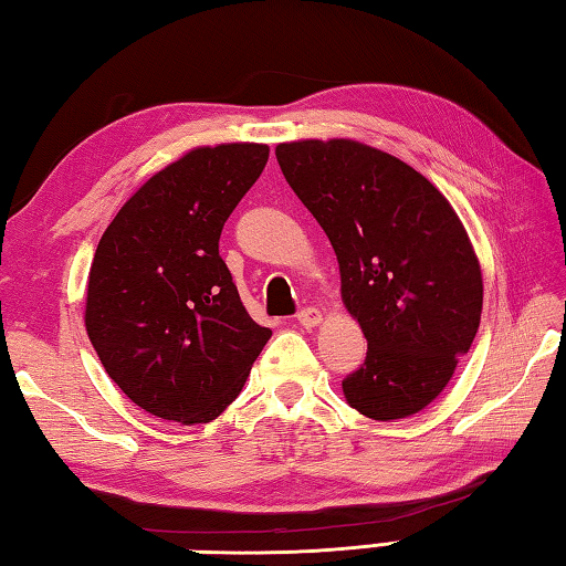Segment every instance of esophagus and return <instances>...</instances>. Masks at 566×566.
<instances>
[{"mask_svg":"<svg viewBox=\"0 0 566 566\" xmlns=\"http://www.w3.org/2000/svg\"><path fill=\"white\" fill-rule=\"evenodd\" d=\"M296 322H300L304 328H314L324 322V314L314 310V306H306L300 314H296Z\"/></svg>","mask_w":566,"mask_h":566,"instance_id":"1","label":"esophagus"}]
</instances>
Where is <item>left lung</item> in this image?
Listing matches in <instances>:
<instances>
[{
    "mask_svg": "<svg viewBox=\"0 0 566 566\" xmlns=\"http://www.w3.org/2000/svg\"><path fill=\"white\" fill-rule=\"evenodd\" d=\"M274 153L332 242L342 302L368 342L342 384L346 403L371 420L420 413L480 326L482 270L465 224L426 176L366 143L306 138Z\"/></svg>",
    "mask_w": 566,
    "mask_h": 566,
    "instance_id": "8db88e82",
    "label": "left lung"
}]
</instances>
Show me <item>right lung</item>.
Returning <instances> with one entry per match:
<instances>
[{"mask_svg":"<svg viewBox=\"0 0 566 566\" xmlns=\"http://www.w3.org/2000/svg\"><path fill=\"white\" fill-rule=\"evenodd\" d=\"M266 158L264 143L182 153L130 195L98 242L86 334L106 374L150 416L210 423L240 396L270 342L218 244Z\"/></svg>","mask_w":566,"mask_h":566,"instance_id":"obj_1","label":"right lung"}]
</instances>
